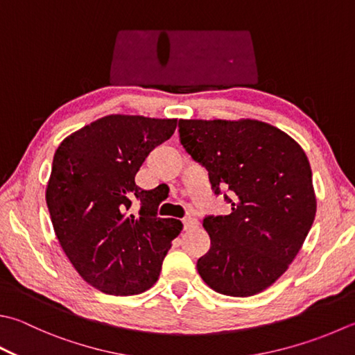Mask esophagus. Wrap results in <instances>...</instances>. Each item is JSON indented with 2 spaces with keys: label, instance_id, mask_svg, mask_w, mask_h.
<instances>
[{
  "label": "esophagus",
  "instance_id": "34e87169",
  "mask_svg": "<svg viewBox=\"0 0 355 355\" xmlns=\"http://www.w3.org/2000/svg\"><path fill=\"white\" fill-rule=\"evenodd\" d=\"M182 223H184V229H185V230L196 229V227L199 225V220L196 219V216H193V215L185 216V218L182 219Z\"/></svg>",
  "mask_w": 355,
  "mask_h": 355
}]
</instances>
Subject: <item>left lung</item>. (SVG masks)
Listing matches in <instances>:
<instances>
[{"label": "left lung", "instance_id": "1", "mask_svg": "<svg viewBox=\"0 0 355 355\" xmlns=\"http://www.w3.org/2000/svg\"><path fill=\"white\" fill-rule=\"evenodd\" d=\"M179 139L232 205L230 215L204 218L211 245L198 259L199 275L224 295H255L287 270L313 224L309 160L292 137L258 120H179Z\"/></svg>", "mask_w": 355, "mask_h": 355}]
</instances>
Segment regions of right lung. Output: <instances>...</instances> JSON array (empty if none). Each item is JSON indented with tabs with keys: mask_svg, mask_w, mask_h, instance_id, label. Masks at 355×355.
<instances>
[{
	"mask_svg": "<svg viewBox=\"0 0 355 355\" xmlns=\"http://www.w3.org/2000/svg\"><path fill=\"white\" fill-rule=\"evenodd\" d=\"M176 119L112 114L66 137L53 155L46 204L66 257L86 283L110 295H136L157 282L182 223L159 218L155 190L136 175ZM135 200L139 211L130 213Z\"/></svg>",
	"mask_w": 355,
	"mask_h": 355,
	"instance_id": "obj_1",
	"label": "right lung"
}]
</instances>
